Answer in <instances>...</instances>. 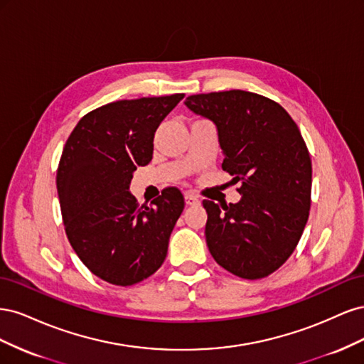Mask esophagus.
I'll list each match as a JSON object with an SVG mask.
<instances>
[{
    "mask_svg": "<svg viewBox=\"0 0 364 364\" xmlns=\"http://www.w3.org/2000/svg\"><path fill=\"white\" fill-rule=\"evenodd\" d=\"M185 203L190 205V206H194V205H199L200 200H199V197H197L196 194L186 193V194H185Z\"/></svg>",
    "mask_w": 364,
    "mask_h": 364,
    "instance_id": "esophagus-1",
    "label": "esophagus"
}]
</instances>
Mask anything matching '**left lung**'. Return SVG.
Returning <instances> with one entry per match:
<instances>
[{
    "label": "left lung",
    "instance_id": "1",
    "mask_svg": "<svg viewBox=\"0 0 364 364\" xmlns=\"http://www.w3.org/2000/svg\"><path fill=\"white\" fill-rule=\"evenodd\" d=\"M185 105L215 124L222 168L241 182L237 203L203 200L208 249L235 277L266 278L289 259L310 214L311 159L299 127L277 102L241 90Z\"/></svg>",
    "mask_w": 364,
    "mask_h": 364
}]
</instances>
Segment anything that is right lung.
I'll list each match as a JSON object with an SVG mask.
<instances>
[{
	"label": "right lung",
	"mask_w": 364,
	"mask_h": 364,
	"mask_svg": "<svg viewBox=\"0 0 364 364\" xmlns=\"http://www.w3.org/2000/svg\"><path fill=\"white\" fill-rule=\"evenodd\" d=\"M183 97H142L94 109L63 147L56 185L65 232L85 266L109 284L144 281L167 257L185 206L182 193L168 186L150 206H139L129 186L136 167L151 161L156 129Z\"/></svg>",
	"instance_id": "add662e5"
}]
</instances>
